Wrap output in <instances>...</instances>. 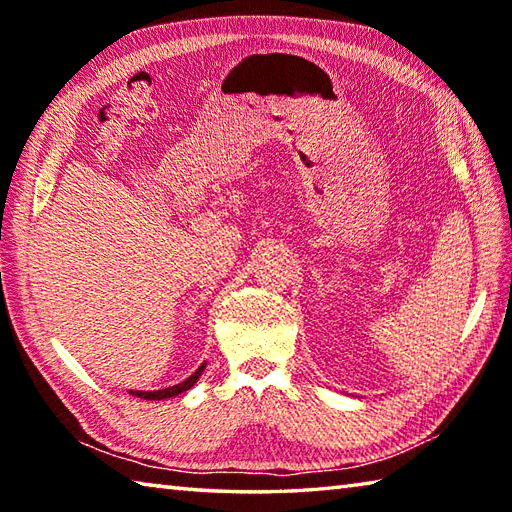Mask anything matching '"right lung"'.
<instances>
[{
    "mask_svg": "<svg viewBox=\"0 0 512 512\" xmlns=\"http://www.w3.org/2000/svg\"><path fill=\"white\" fill-rule=\"evenodd\" d=\"M203 370H205V363H201V366H198V370L194 372L192 377H187L185 381H180V384H176V386L162 388V391H131V395L142 397V400H167V397H176L180 393L189 391V388H192L196 381H198V377L203 375Z\"/></svg>",
    "mask_w": 512,
    "mask_h": 512,
    "instance_id": "obj_1",
    "label": "right lung"
}]
</instances>
